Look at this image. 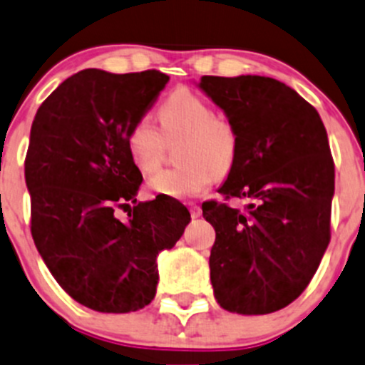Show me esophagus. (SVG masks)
Wrapping results in <instances>:
<instances>
[{
  "mask_svg": "<svg viewBox=\"0 0 365 365\" xmlns=\"http://www.w3.org/2000/svg\"><path fill=\"white\" fill-rule=\"evenodd\" d=\"M189 210H190V215H192L194 219L200 217V215H201V207H200V205L190 203V205H189Z\"/></svg>",
  "mask_w": 365,
  "mask_h": 365,
  "instance_id": "1",
  "label": "esophagus"
}]
</instances>
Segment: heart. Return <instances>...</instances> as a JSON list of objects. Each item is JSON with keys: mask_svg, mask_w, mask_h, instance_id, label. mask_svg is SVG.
<instances>
[{"mask_svg": "<svg viewBox=\"0 0 365 365\" xmlns=\"http://www.w3.org/2000/svg\"><path fill=\"white\" fill-rule=\"evenodd\" d=\"M160 132L151 119L139 118L126 132L130 158L144 175L157 171L164 158V140L182 137L178 160L182 165L158 173L150 189L169 197H194L203 192L217 176L233 168L239 139L232 123L214 114L205 98L189 88H178L158 107Z\"/></svg>", "mask_w": 365, "mask_h": 365, "instance_id": "1", "label": "heart"}]
</instances>
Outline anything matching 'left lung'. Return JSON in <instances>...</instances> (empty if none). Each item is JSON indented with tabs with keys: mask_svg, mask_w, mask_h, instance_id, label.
<instances>
[{
	"mask_svg": "<svg viewBox=\"0 0 365 365\" xmlns=\"http://www.w3.org/2000/svg\"><path fill=\"white\" fill-rule=\"evenodd\" d=\"M225 110L239 151L219 194L201 205L214 226L210 280L225 310L271 314L294 302L316 274L331 237L335 165L316 108L267 76H203ZM247 197L245 212L225 203Z\"/></svg>",
	"mask_w": 365,
	"mask_h": 365,
	"instance_id": "left-lung-1",
	"label": "left lung"
}]
</instances>
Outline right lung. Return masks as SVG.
I'll use <instances>...</instances> for the list:
<instances>
[{
  "label": "right lung",
  "instance_id": "obj_1",
  "mask_svg": "<svg viewBox=\"0 0 365 365\" xmlns=\"http://www.w3.org/2000/svg\"><path fill=\"white\" fill-rule=\"evenodd\" d=\"M168 81L157 69H83L46 98L31 123L24 158L31 237L60 287L98 312L150 305L158 253L171 250L190 221L175 197L137 203L143 175L126 150L130 125ZM118 207H129V217L119 220Z\"/></svg>",
  "mask_w": 365,
  "mask_h": 365
}]
</instances>
